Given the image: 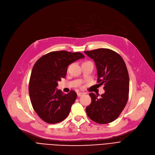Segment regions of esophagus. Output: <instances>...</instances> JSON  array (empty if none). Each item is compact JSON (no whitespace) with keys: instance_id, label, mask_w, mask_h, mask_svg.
<instances>
[{"instance_id":"esophagus-1","label":"esophagus","mask_w":155,"mask_h":155,"mask_svg":"<svg viewBox=\"0 0 155 155\" xmlns=\"http://www.w3.org/2000/svg\"><path fill=\"white\" fill-rule=\"evenodd\" d=\"M84 95V93H82V92H78L77 93V96L78 97H81L82 95Z\"/></svg>"}]
</instances>
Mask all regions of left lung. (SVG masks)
Masks as SVG:
<instances>
[{
    "mask_svg": "<svg viewBox=\"0 0 155 155\" xmlns=\"http://www.w3.org/2000/svg\"><path fill=\"white\" fill-rule=\"evenodd\" d=\"M84 53L94 60L97 83L104 85L105 93H90L91 104L86 107L88 117L97 123L108 124L115 120L124 109L129 97V78L123 58L109 49L99 48Z\"/></svg>",
    "mask_w": 155,
    "mask_h": 155,
    "instance_id": "left-lung-1",
    "label": "left lung"
}]
</instances>
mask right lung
Listing matches in <instances>:
<instances>
[{"mask_svg": "<svg viewBox=\"0 0 155 155\" xmlns=\"http://www.w3.org/2000/svg\"><path fill=\"white\" fill-rule=\"evenodd\" d=\"M84 58L80 52L53 51L41 57L35 64L29 80V94L32 107L46 123H58L68 116L77 93L71 91L64 94L56 87L58 81L66 76L68 65Z\"/></svg>", "mask_w": 155, "mask_h": 155, "instance_id": "right-lung-1", "label": "right lung"}]
</instances>
